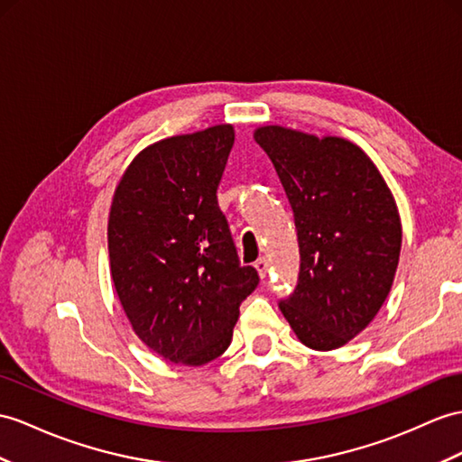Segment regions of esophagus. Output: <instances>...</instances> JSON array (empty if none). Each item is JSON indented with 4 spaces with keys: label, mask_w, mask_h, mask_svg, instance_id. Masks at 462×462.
I'll use <instances>...</instances> for the list:
<instances>
[{
    "label": "esophagus",
    "mask_w": 462,
    "mask_h": 462,
    "mask_svg": "<svg viewBox=\"0 0 462 462\" xmlns=\"http://www.w3.org/2000/svg\"><path fill=\"white\" fill-rule=\"evenodd\" d=\"M254 268L258 270V274H261V278H264L266 273H268V258L266 256L258 258V261L254 263Z\"/></svg>",
    "instance_id": "1"
}]
</instances>
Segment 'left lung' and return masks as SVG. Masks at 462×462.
Instances as JSON below:
<instances>
[{"label":"left lung","mask_w":462,"mask_h":462,"mask_svg":"<svg viewBox=\"0 0 462 462\" xmlns=\"http://www.w3.org/2000/svg\"><path fill=\"white\" fill-rule=\"evenodd\" d=\"M254 141L276 168L298 231V282L278 306L306 346H343L392 288L402 246L396 201L373 161L345 139L268 125Z\"/></svg>","instance_id":"obj_1"}]
</instances>
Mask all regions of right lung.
Segmentation results:
<instances>
[{
	"label": "right lung",
	"mask_w": 462,
	"mask_h": 462,
	"mask_svg": "<svg viewBox=\"0 0 462 462\" xmlns=\"http://www.w3.org/2000/svg\"><path fill=\"white\" fill-rule=\"evenodd\" d=\"M231 125L151 144L116 189L111 278L139 339L171 363L201 366L231 345L239 308L261 282L241 266L217 188Z\"/></svg>",
	"instance_id": "right-lung-1"
}]
</instances>
